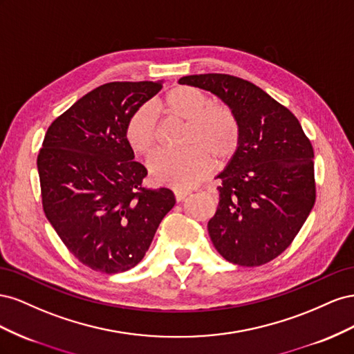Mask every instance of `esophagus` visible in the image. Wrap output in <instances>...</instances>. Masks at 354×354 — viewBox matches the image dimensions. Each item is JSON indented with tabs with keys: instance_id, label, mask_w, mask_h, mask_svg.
I'll list each match as a JSON object with an SVG mask.
<instances>
[{
	"instance_id": "1",
	"label": "esophagus",
	"mask_w": 354,
	"mask_h": 354,
	"mask_svg": "<svg viewBox=\"0 0 354 354\" xmlns=\"http://www.w3.org/2000/svg\"><path fill=\"white\" fill-rule=\"evenodd\" d=\"M174 193H175V198H176V201H183L187 196H189V189L175 188V189H174Z\"/></svg>"
}]
</instances>
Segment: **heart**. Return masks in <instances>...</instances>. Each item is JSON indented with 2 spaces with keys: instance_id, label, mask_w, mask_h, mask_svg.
<instances>
[{
  "instance_id": "b5f03b06",
  "label": "heart",
  "mask_w": 354,
  "mask_h": 354,
  "mask_svg": "<svg viewBox=\"0 0 354 354\" xmlns=\"http://www.w3.org/2000/svg\"><path fill=\"white\" fill-rule=\"evenodd\" d=\"M157 108L166 114L188 121L183 151H158L148 161L154 180L175 188H193L215 166V158L225 160L234 154L240 139V127L233 111L227 105L210 104L201 90L179 86L161 99ZM124 136L138 156H148L157 140L153 113L140 106L129 117Z\"/></svg>"
}]
</instances>
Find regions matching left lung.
Here are the masks:
<instances>
[{
    "mask_svg": "<svg viewBox=\"0 0 354 354\" xmlns=\"http://www.w3.org/2000/svg\"><path fill=\"white\" fill-rule=\"evenodd\" d=\"M179 84L207 90L233 111L236 153L221 179L212 243L227 261L258 267L279 257L316 201L315 153L298 118L264 90L228 74H198Z\"/></svg>",
    "mask_w": 354,
    "mask_h": 354,
    "instance_id": "8db88e82",
    "label": "left lung"
}]
</instances>
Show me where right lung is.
Here are the masks:
<instances>
[{
    "instance_id": "add662e5",
    "label": "right lung",
    "mask_w": 354,
    "mask_h": 354,
    "mask_svg": "<svg viewBox=\"0 0 354 354\" xmlns=\"http://www.w3.org/2000/svg\"><path fill=\"white\" fill-rule=\"evenodd\" d=\"M161 87L163 80L96 87L50 124L39 149L44 214L71 254L95 271L139 264L176 203L169 188L142 185L148 171L124 136L129 117Z\"/></svg>"
}]
</instances>
